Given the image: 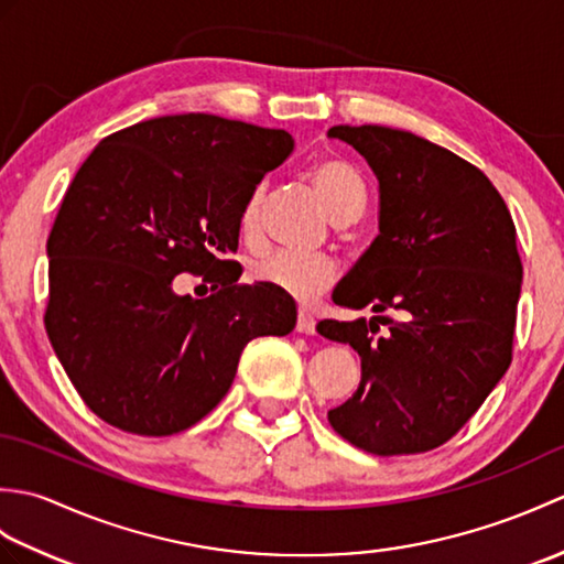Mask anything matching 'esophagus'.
<instances>
[{"label": "esophagus", "instance_id": "obj_1", "mask_svg": "<svg viewBox=\"0 0 564 564\" xmlns=\"http://www.w3.org/2000/svg\"><path fill=\"white\" fill-rule=\"evenodd\" d=\"M295 329L301 334H315V317L307 313V310H297V322Z\"/></svg>", "mask_w": 564, "mask_h": 564}]
</instances>
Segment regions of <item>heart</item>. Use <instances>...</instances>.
I'll return each mask as SVG.
<instances>
[{
  "mask_svg": "<svg viewBox=\"0 0 564 564\" xmlns=\"http://www.w3.org/2000/svg\"><path fill=\"white\" fill-rule=\"evenodd\" d=\"M310 182L325 198L334 220L354 223L366 208V186L354 164L339 158L317 160L310 166ZM261 203L263 186L251 191L242 213H239V232L247 242H259L261 237ZM251 279L261 285L293 297L297 303H310L329 291L339 279V263L325 251L305 254V251H273L251 263Z\"/></svg>",
  "mask_w": 564,
  "mask_h": 564,
  "instance_id": "1",
  "label": "heart"
}]
</instances>
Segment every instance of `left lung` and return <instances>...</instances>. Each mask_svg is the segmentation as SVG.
<instances>
[{"instance_id": "left-lung-1", "label": "left lung", "mask_w": 564, "mask_h": 564, "mask_svg": "<svg viewBox=\"0 0 564 564\" xmlns=\"http://www.w3.org/2000/svg\"><path fill=\"white\" fill-rule=\"evenodd\" d=\"M327 135L361 152L380 184V235L332 293L376 315L317 325L361 356L358 390L327 419L366 453H426L458 434L511 364L517 227L492 182L446 148L386 126Z\"/></svg>"}]
</instances>
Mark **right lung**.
I'll list each match as a JSON object with an SVG mask.
<instances>
[{
    "label": "right lung",
    "mask_w": 564,
    "mask_h": 564,
    "mask_svg": "<svg viewBox=\"0 0 564 564\" xmlns=\"http://www.w3.org/2000/svg\"><path fill=\"white\" fill-rule=\"evenodd\" d=\"M291 152L285 130L182 113L118 130L84 160L47 237L45 332L106 424L178 434L218 406L251 339L293 332V301L237 283L230 259L249 194ZM178 272L214 293L176 296Z\"/></svg>",
    "instance_id": "right-lung-1"
}]
</instances>
